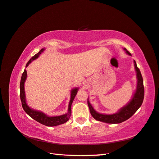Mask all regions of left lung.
Wrapping results in <instances>:
<instances>
[{
  "label": "left lung",
  "instance_id": "8db88e82",
  "mask_svg": "<svg viewBox=\"0 0 159 159\" xmlns=\"http://www.w3.org/2000/svg\"><path fill=\"white\" fill-rule=\"evenodd\" d=\"M124 50L129 55L131 56L130 53L126 50V49L124 48ZM134 65H135V69L137 73V84L135 93L134 94L132 99L127 105L114 114H103L96 111L88 99V105H89L90 112L95 120L98 121L109 123V124H118V123H121L130 118L141 107L144 98L143 82L142 74H141L139 69L137 67L135 61H134Z\"/></svg>",
  "mask_w": 159,
  "mask_h": 159
}]
</instances>
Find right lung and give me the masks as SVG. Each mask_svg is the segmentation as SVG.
<instances>
[{"mask_svg":"<svg viewBox=\"0 0 159 159\" xmlns=\"http://www.w3.org/2000/svg\"><path fill=\"white\" fill-rule=\"evenodd\" d=\"M45 50V48L41 49V50L37 54H35L34 56H33L29 61L27 62L26 65V67H27L30 63L34 61V60L37 59L41 53L43 52ZM27 77V72L26 70L24 69V73H22V77H21L20 81V99L22 101V105L24 109V110L25 111L26 114L30 116L32 118H33L35 120L37 121L38 122L41 123V124L48 126H55L57 125H60L66 122L70 118V116L71 115V105L73 101L75 98L77 91H78V88H75L71 90L70 92V99L69 103V107H68V112L65 114H63L61 116H53V117H50L48 116L46 114H45L44 113L41 111H39L37 110H34L33 109H31L29 105L26 103V96H25V91H24V82H25L26 79Z\"/></svg>","mask_w":159,"mask_h":159,"instance_id":"right-lung-1","label":"right lung"}]
</instances>
